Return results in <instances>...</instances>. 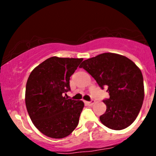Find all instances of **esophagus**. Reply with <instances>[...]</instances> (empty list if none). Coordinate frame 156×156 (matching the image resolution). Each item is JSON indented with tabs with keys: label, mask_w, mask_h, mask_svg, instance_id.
<instances>
[{
	"label": "esophagus",
	"mask_w": 156,
	"mask_h": 156,
	"mask_svg": "<svg viewBox=\"0 0 156 156\" xmlns=\"http://www.w3.org/2000/svg\"><path fill=\"white\" fill-rule=\"evenodd\" d=\"M94 103H95V100H91V101L87 102V104L89 105V106H93V105L94 104Z\"/></svg>",
	"instance_id": "obj_1"
}]
</instances>
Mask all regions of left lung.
Returning <instances> with one entry per match:
<instances>
[{
	"mask_svg": "<svg viewBox=\"0 0 156 156\" xmlns=\"http://www.w3.org/2000/svg\"><path fill=\"white\" fill-rule=\"evenodd\" d=\"M80 68L91 75L102 89L107 87L109 98L103 100L106 111L102 124L112 130H122L135 121L144 99L140 69L122 55L104 53L83 61Z\"/></svg>",
	"mask_w": 156,
	"mask_h": 156,
	"instance_id": "obj_1",
	"label": "left lung"
}]
</instances>
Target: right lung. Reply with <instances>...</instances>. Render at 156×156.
<instances>
[{
  "label": "right lung",
  "instance_id": "right-lung-1",
  "mask_svg": "<svg viewBox=\"0 0 156 156\" xmlns=\"http://www.w3.org/2000/svg\"><path fill=\"white\" fill-rule=\"evenodd\" d=\"M82 58L52 56L30 74L26 87V106L34 125L45 136L61 139L78 126L84 106L81 100L66 98L69 79Z\"/></svg>",
  "mask_w": 156,
  "mask_h": 156
}]
</instances>
